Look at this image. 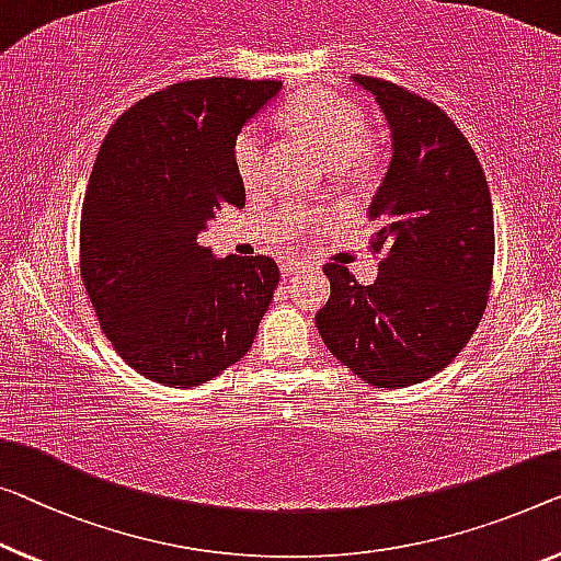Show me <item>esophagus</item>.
Wrapping results in <instances>:
<instances>
[{
    "label": "esophagus",
    "instance_id": "esophagus-1",
    "mask_svg": "<svg viewBox=\"0 0 561 561\" xmlns=\"http://www.w3.org/2000/svg\"><path fill=\"white\" fill-rule=\"evenodd\" d=\"M279 270L284 277H291V274H297L299 270H302V262H297V259H279Z\"/></svg>",
    "mask_w": 561,
    "mask_h": 561
}]
</instances>
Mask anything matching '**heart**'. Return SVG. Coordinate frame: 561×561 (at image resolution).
Returning <instances> with one entry per match:
<instances>
[{"label":"heart","instance_id":"b5f03b06","mask_svg":"<svg viewBox=\"0 0 561 561\" xmlns=\"http://www.w3.org/2000/svg\"><path fill=\"white\" fill-rule=\"evenodd\" d=\"M287 121L302 133L334 169H345L365 156L363 111L332 90H307L287 105ZM233 163L247 188H259L266 179V133L262 125H247L233 144ZM322 224V216L299 214L287 231L302 233Z\"/></svg>","mask_w":561,"mask_h":561}]
</instances>
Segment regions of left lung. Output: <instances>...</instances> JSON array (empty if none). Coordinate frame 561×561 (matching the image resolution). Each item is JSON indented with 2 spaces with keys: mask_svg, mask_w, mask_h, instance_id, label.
Wrapping results in <instances>:
<instances>
[{
  "mask_svg": "<svg viewBox=\"0 0 561 561\" xmlns=\"http://www.w3.org/2000/svg\"><path fill=\"white\" fill-rule=\"evenodd\" d=\"M353 82L380 105L392 140L367 208L382 262L367 287L345 266H324L332 291L314 320L357 378L405 388L440 373L479 328L494 272V211L479 158L438 105L388 80Z\"/></svg>",
  "mask_w": 561,
  "mask_h": 561,
  "instance_id": "obj_1",
  "label": "left lung"
}]
</instances>
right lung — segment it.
Segmentation results:
<instances>
[{
    "mask_svg": "<svg viewBox=\"0 0 561 561\" xmlns=\"http://www.w3.org/2000/svg\"><path fill=\"white\" fill-rule=\"evenodd\" d=\"M279 90V80L175 82L128 107L100 146L80 272L105 337L148 380L196 388L252 347L277 262L216 259L196 237L224 206H244L233 144Z\"/></svg>",
    "mask_w": 561,
    "mask_h": 561,
    "instance_id": "add662e5",
    "label": "right lung"
}]
</instances>
